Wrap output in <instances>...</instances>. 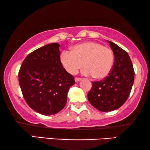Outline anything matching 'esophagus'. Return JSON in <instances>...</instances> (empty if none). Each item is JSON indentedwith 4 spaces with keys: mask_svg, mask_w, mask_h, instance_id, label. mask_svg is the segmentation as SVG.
<instances>
[{
    "mask_svg": "<svg viewBox=\"0 0 150 150\" xmlns=\"http://www.w3.org/2000/svg\"><path fill=\"white\" fill-rule=\"evenodd\" d=\"M81 79H80V78H75V82H79V81H81Z\"/></svg>",
    "mask_w": 150,
    "mask_h": 150,
    "instance_id": "34e87169",
    "label": "esophagus"
}]
</instances>
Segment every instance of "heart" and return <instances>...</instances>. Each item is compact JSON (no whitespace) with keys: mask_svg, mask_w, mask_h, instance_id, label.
Instances as JSON below:
<instances>
[{"mask_svg":"<svg viewBox=\"0 0 150 150\" xmlns=\"http://www.w3.org/2000/svg\"><path fill=\"white\" fill-rule=\"evenodd\" d=\"M114 53L110 48L96 42L76 44L70 52L64 50L60 55L63 67L70 74H76L84 66L83 74L102 80L108 76L114 65Z\"/></svg>","mask_w":150,"mask_h":150,"instance_id":"1","label":"heart"}]
</instances>
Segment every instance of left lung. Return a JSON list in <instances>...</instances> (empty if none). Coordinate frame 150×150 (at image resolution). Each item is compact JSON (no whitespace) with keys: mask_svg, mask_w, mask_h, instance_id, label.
I'll return each mask as SVG.
<instances>
[{"mask_svg":"<svg viewBox=\"0 0 150 150\" xmlns=\"http://www.w3.org/2000/svg\"><path fill=\"white\" fill-rule=\"evenodd\" d=\"M108 42L114 53L113 67L105 79L92 82L87 95L90 104L102 112L116 110L125 103L134 79V68L128 53L115 43Z\"/></svg>","mask_w":150,"mask_h":150,"instance_id":"left-lung-1","label":"left lung"}]
</instances>
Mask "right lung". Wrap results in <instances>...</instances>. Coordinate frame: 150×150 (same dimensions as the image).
I'll return each mask as SVG.
<instances>
[{
  "mask_svg": "<svg viewBox=\"0 0 150 150\" xmlns=\"http://www.w3.org/2000/svg\"><path fill=\"white\" fill-rule=\"evenodd\" d=\"M60 45L52 43L30 52L18 73L23 97L32 109L50 115L64 108L74 77L60 61Z\"/></svg>",
  "mask_w": 150,
  "mask_h": 150,
  "instance_id": "right-lung-1",
  "label": "right lung"
}]
</instances>
